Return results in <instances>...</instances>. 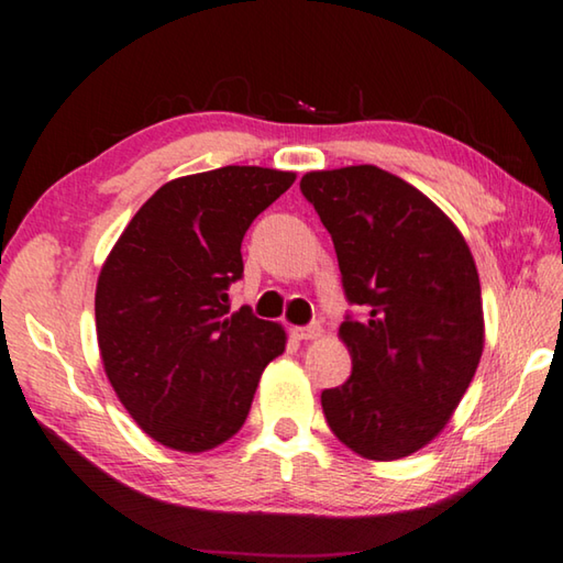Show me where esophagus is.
Instances as JSON below:
<instances>
[{
	"mask_svg": "<svg viewBox=\"0 0 563 563\" xmlns=\"http://www.w3.org/2000/svg\"><path fill=\"white\" fill-rule=\"evenodd\" d=\"M322 335L320 325H310V328H292V338L298 340H318Z\"/></svg>",
	"mask_w": 563,
	"mask_h": 563,
	"instance_id": "1",
	"label": "esophagus"
}]
</instances>
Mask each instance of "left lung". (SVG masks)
I'll return each instance as SVG.
<instances>
[{"label":"left lung","mask_w":563,"mask_h":563,"mask_svg":"<svg viewBox=\"0 0 563 563\" xmlns=\"http://www.w3.org/2000/svg\"><path fill=\"white\" fill-rule=\"evenodd\" d=\"M300 190L335 243L342 288L365 318L340 340L352 373L322 412L352 452L393 462L450 422L484 350L479 273L450 216L377 166L310 170Z\"/></svg>","instance_id":"1"}]
</instances>
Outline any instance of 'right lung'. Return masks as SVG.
<instances>
[{
    "instance_id": "1",
    "label": "right lung",
    "mask_w": 563,
    "mask_h": 563,
    "mask_svg": "<svg viewBox=\"0 0 563 563\" xmlns=\"http://www.w3.org/2000/svg\"><path fill=\"white\" fill-rule=\"evenodd\" d=\"M292 170L223 166L161 186L123 228L97 283V340L113 393L151 440L208 452L241 430L285 330L231 312L251 223Z\"/></svg>"
}]
</instances>
